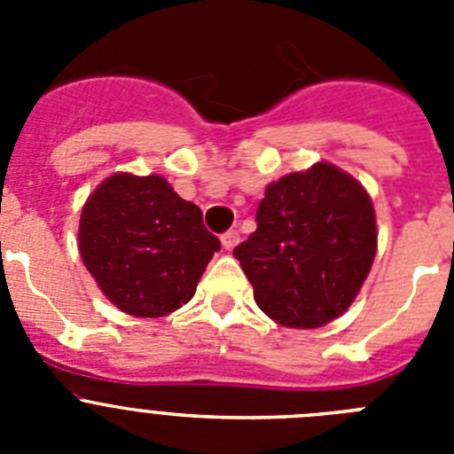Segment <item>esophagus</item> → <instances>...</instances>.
Wrapping results in <instances>:
<instances>
[{
	"instance_id": "34e87169",
	"label": "esophagus",
	"mask_w": 454,
	"mask_h": 454,
	"mask_svg": "<svg viewBox=\"0 0 454 454\" xmlns=\"http://www.w3.org/2000/svg\"><path fill=\"white\" fill-rule=\"evenodd\" d=\"M239 240H240V234L236 230L224 231V234L220 236V243H223L224 250H234V247L239 246Z\"/></svg>"
}]
</instances>
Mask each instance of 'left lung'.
I'll list each match as a JSON object with an SVG mask.
<instances>
[{
	"label": "left lung",
	"mask_w": 454,
	"mask_h": 454,
	"mask_svg": "<svg viewBox=\"0 0 454 454\" xmlns=\"http://www.w3.org/2000/svg\"><path fill=\"white\" fill-rule=\"evenodd\" d=\"M375 250L371 195L332 163H316L266 188L256 231L234 247V256L263 314L311 330L355 302Z\"/></svg>",
	"instance_id": "8db88e82"
}]
</instances>
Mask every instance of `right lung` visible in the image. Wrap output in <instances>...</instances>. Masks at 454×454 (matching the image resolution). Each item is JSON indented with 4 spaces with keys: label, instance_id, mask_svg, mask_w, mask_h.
<instances>
[{
    "label": "right lung",
    "instance_id": "1",
    "mask_svg": "<svg viewBox=\"0 0 454 454\" xmlns=\"http://www.w3.org/2000/svg\"><path fill=\"white\" fill-rule=\"evenodd\" d=\"M218 250L200 207L179 198L159 175H111L83 204L79 252L124 314L159 318L177 311L195 295Z\"/></svg>",
    "mask_w": 454,
    "mask_h": 454
}]
</instances>
